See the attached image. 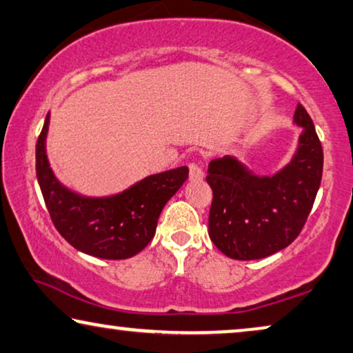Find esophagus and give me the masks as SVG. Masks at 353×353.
Listing matches in <instances>:
<instances>
[{
  "mask_svg": "<svg viewBox=\"0 0 353 353\" xmlns=\"http://www.w3.org/2000/svg\"><path fill=\"white\" fill-rule=\"evenodd\" d=\"M188 176H190V181H201L204 176L201 166L198 163H190L188 165Z\"/></svg>",
  "mask_w": 353,
  "mask_h": 353,
  "instance_id": "34e87169",
  "label": "esophagus"
}]
</instances>
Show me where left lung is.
<instances>
[{
  "instance_id": "left-lung-1",
  "label": "left lung",
  "mask_w": 353,
  "mask_h": 353,
  "mask_svg": "<svg viewBox=\"0 0 353 353\" xmlns=\"http://www.w3.org/2000/svg\"><path fill=\"white\" fill-rule=\"evenodd\" d=\"M301 126L298 147L287 166L259 176L227 155L209 163L212 188L209 238L230 259L260 260L290 245L306 223L323 172V149L303 104L294 110Z\"/></svg>"
}]
</instances>
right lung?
<instances>
[{
    "instance_id": "add662e5",
    "label": "right lung",
    "mask_w": 353,
    "mask_h": 353,
    "mask_svg": "<svg viewBox=\"0 0 353 353\" xmlns=\"http://www.w3.org/2000/svg\"><path fill=\"white\" fill-rule=\"evenodd\" d=\"M50 115L36 143V176L46 208L59 233L74 249L104 260L139 254L154 238L161 209L182 187L188 168L152 174L112 196H82L61 185L50 170L46 138Z\"/></svg>"
}]
</instances>
